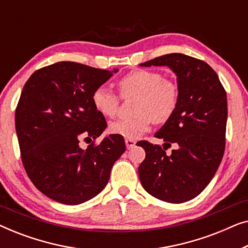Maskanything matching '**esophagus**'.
Returning a JSON list of instances; mask_svg holds the SVG:
<instances>
[{"instance_id":"esophagus-1","label":"esophagus","mask_w":248,"mask_h":248,"mask_svg":"<svg viewBox=\"0 0 248 248\" xmlns=\"http://www.w3.org/2000/svg\"><path fill=\"white\" fill-rule=\"evenodd\" d=\"M125 144H126L127 149H132L135 145V141L132 139H125Z\"/></svg>"}]
</instances>
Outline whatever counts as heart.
Masks as SVG:
<instances>
[{"label": "heart", "mask_w": 248, "mask_h": 248, "mask_svg": "<svg viewBox=\"0 0 248 248\" xmlns=\"http://www.w3.org/2000/svg\"><path fill=\"white\" fill-rule=\"evenodd\" d=\"M117 87L123 98L138 96L134 103L137 115L113 121L109 131L132 140L145 133L152 122L162 124L170 120L181 99L179 84L155 70L131 71L117 81ZM91 100L96 110L105 117H113L120 105V97L104 86L93 90Z\"/></svg>", "instance_id": "heart-1"}]
</instances>
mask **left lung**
I'll list each match as a JSON object with an SVG mask.
<instances>
[{
    "instance_id": "left-lung-1",
    "label": "left lung",
    "mask_w": 248,
    "mask_h": 248,
    "mask_svg": "<svg viewBox=\"0 0 248 248\" xmlns=\"http://www.w3.org/2000/svg\"><path fill=\"white\" fill-rule=\"evenodd\" d=\"M141 65L169 66L181 88L177 110L155 135L164 139V148L138 142L145 151L139 166L141 184L161 201H189L208 186L222 160L228 115L226 90L208 63L184 54H167ZM171 143L178 148L166 155L165 145Z\"/></svg>"
}]
</instances>
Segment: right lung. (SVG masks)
I'll use <instances>...</instances> for the list:
<instances>
[{"label": "right lung", "mask_w": 248, "mask_h": 248, "mask_svg": "<svg viewBox=\"0 0 248 248\" xmlns=\"http://www.w3.org/2000/svg\"><path fill=\"white\" fill-rule=\"evenodd\" d=\"M116 71L57 62L35 71L23 87L16 108L21 160L32 184L54 201L77 205L94 198L124 154L122 135L96 143L107 123L91 100ZM81 140L92 143L82 149Z\"/></svg>", "instance_id": "add662e5"}]
</instances>
